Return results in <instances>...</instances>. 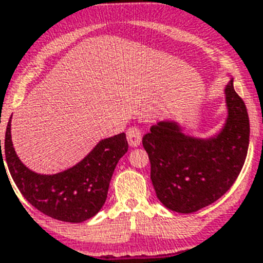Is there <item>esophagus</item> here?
I'll use <instances>...</instances> for the list:
<instances>
[{"mask_svg": "<svg viewBox=\"0 0 263 263\" xmlns=\"http://www.w3.org/2000/svg\"><path fill=\"white\" fill-rule=\"evenodd\" d=\"M126 137H127V142L132 147H137L139 146L141 141H142V133H141V130L136 126H132L127 129L126 132Z\"/></svg>", "mask_w": 263, "mask_h": 263, "instance_id": "obj_1", "label": "esophagus"}]
</instances>
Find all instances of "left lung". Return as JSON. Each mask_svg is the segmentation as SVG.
<instances>
[{
  "label": "left lung",
  "instance_id": "obj_1",
  "mask_svg": "<svg viewBox=\"0 0 263 263\" xmlns=\"http://www.w3.org/2000/svg\"><path fill=\"white\" fill-rule=\"evenodd\" d=\"M228 117L211 138H195L174 121L153 125L142 138L155 194L166 208L192 213L218 200L236 182L249 147V116L233 88L225 87Z\"/></svg>",
  "mask_w": 263,
  "mask_h": 263
}]
</instances>
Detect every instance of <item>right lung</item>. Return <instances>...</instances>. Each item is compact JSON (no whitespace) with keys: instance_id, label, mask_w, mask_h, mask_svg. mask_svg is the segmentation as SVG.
Returning <instances> with one entry per match:
<instances>
[{"instance_id":"obj_1","label":"right lung","mask_w":263,"mask_h":263,"mask_svg":"<svg viewBox=\"0 0 263 263\" xmlns=\"http://www.w3.org/2000/svg\"><path fill=\"white\" fill-rule=\"evenodd\" d=\"M127 147L125 133L117 134L100 141L84 159L71 168L53 175H42L27 168L17 157L9 121L4 150L0 139V170L2 167L6 173L5 160L22 196L42 213L60 221L83 222L93 217L105 203L113 171Z\"/></svg>"}]
</instances>
